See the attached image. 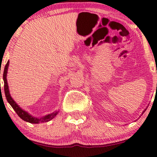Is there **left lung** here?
<instances>
[{
	"mask_svg": "<svg viewBox=\"0 0 157 157\" xmlns=\"http://www.w3.org/2000/svg\"><path fill=\"white\" fill-rule=\"evenodd\" d=\"M145 110H146V109H145V110H144V111H143V112H142V115H143V113H144V111H145Z\"/></svg>",
	"mask_w": 157,
	"mask_h": 157,
	"instance_id": "1",
	"label": "left lung"
}]
</instances>
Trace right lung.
<instances>
[{
  "mask_svg": "<svg viewBox=\"0 0 157 157\" xmlns=\"http://www.w3.org/2000/svg\"><path fill=\"white\" fill-rule=\"evenodd\" d=\"M8 67H9V60L8 61V62H7L3 71L4 90H5V95H6L7 101H8L9 104L12 106L13 110L15 111V113L18 115V116L21 118L22 120H23L24 121L29 122V123H33V124H39L40 122H49L51 120L53 119V118L58 114L59 111H54V112L50 113V114H48L42 117H36L33 116V115L29 114V113L23 110V109H22L16 103H15V101L13 99V98L11 97V95L10 94V90H9L8 81H7V74H8Z\"/></svg>",
  "mask_w": 157,
  "mask_h": 157,
  "instance_id": "1",
  "label": "right lung"
}]
</instances>
